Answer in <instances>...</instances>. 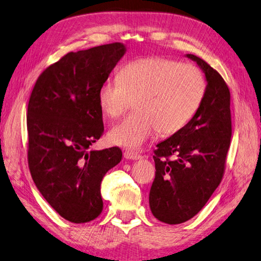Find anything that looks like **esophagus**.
I'll return each instance as SVG.
<instances>
[{
	"label": "esophagus",
	"mask_w": 261,
	"mask_h": 261,
	"mask_svg": "<svg viewBox=\"0 0 261 261\" xmlns=\"http://www.w3.org/2000/svg\"><path fill=\"white\" fill-rule=\"evenodd\" d=\"M123 157L126 159H132V161H139V159L142 158L141 154H139L138 152H134V151H125L123 152Z\"/></svg>",
	"instance_id": "obj_1"
}]
</instances>
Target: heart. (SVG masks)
Instances as JSON below:
<instances>
[{
  "mask_svg": "<svg viewBox=\"0 0 261 261\" xmlns=\"http://www.w3.org/2000/svg\"><path fill=\"white\" fill-rule=\"evenodd\" d=\"M206 91L203 73L190 64L164 57L141 58L127 63L118 79L100 84L97 100L105 116H127L109 132L112 144L139 149L159 132L164 136L181 130L197 112Z\"/></svg>",
  "mask_w": 261,
  "mask_h": 261,
  "instance_id": "1",
  "label": "heart"
}]
</instances>
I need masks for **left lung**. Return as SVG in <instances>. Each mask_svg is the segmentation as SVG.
Segmentation results:
<instances>
[{
    "label": "left lung",
    "mask_w": 261,
    "mask_h": 261,
    "mask_svg": "<svg viewBox=\"0 0 261 261\" xmlns=\"http://www.w3.org/2000/svg\"><path fill=\"white\" fill-rule=\"evenodd\" d=\"M186 57L204 72L206 91L197 112L177 133L157 144L156 176L149 194L154 218L168 225L188 221L220 185L230 145V93L225 80L195 55ZM176 155L173 161L168 156Z\"/></svg>",
    "instance_id": "obj_1"
}]
</instances>
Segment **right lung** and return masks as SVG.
Masks as SVG:
<instances>
[{
  "label": "right lung",
  "instance_id": "add662e5",
  "mask_svg": "<svg viewBox=\"0 0 261 261\" xmlns=\"http://www.w3.org/2000/svg\"><path fill=\"white\" fill-rule=\"evenodd\" d=\"M126 50L116 42L68 53L45 68L31 94V175L50 206L71 222H89L102 213L100 182L121 161L117 147L88 149L104 132L98 88Z\"/></svg>",
  "mask_w": 261,
  "mask_h": 261
}]
</instances>
